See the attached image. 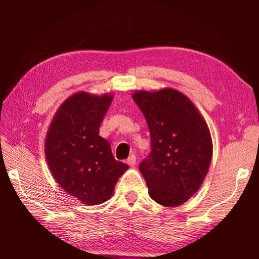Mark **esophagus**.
Listing matches in <instances>:
<instances>
[{
	"label": "esophagus",
	"mask_w": 259,
	"mask_h": 259,
	"mask_svg": "<svg viewBox=\"0 0 259 259\" xmlns=\"http://www.w3.org/2000/svg\"><path fill=\"white\" fill-rule=\"evenodd\" d=\"M126 164L130 166H135L136 164V156L135 155H130L128 159H126Z\"/></svg>",
	"instance_id": "obj_1"
}]
</instances>
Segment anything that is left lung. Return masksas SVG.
I'll return each instance as SVG.
<instances>
[{"label": "left lung", "mask_w": 259, "mask_h": 259, "mask_svg": "<svg viewBox=\"0 0 259 259\" xmlns=\"http://www.w3.org/2000/svg\"><path fill=\"white\" fill-rule=\"evenodd\" d=\"M133 98L151 134V153L139 171L155 202L177 207L199 190L208 172L212 142L207 123L177 90L137 91Z\"/></svg>", "instance_id": "8db88e82"}]
</instances>
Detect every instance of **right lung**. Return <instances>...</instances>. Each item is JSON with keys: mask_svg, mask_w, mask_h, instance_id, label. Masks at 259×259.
Segmentation results:
<instances>
[{"mask_svg": "<svg viewBox=\"0 0 259 259\" xmlns=\"http://www.w3.org/2000/svg\"><path fill=\"white\" fill-rule=\"evenodd\" d=\"M111 95L78 93L61 105L46 139L48 164L57 183L84 204L111 198L114 186L129 168L114 159L99 126L112 104Z\"/></svg>", "mask_w": 259, "mask_h": 259, "instance_id": "obj_1", "label": "right lung"}]
</instances>
